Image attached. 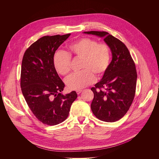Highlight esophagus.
Masks as SVG:
<instances>
[{
	"mask_svg": "<svg viewBox=\"0 0 159 159\" xmlns=\"http://www.w3.org/2000/svg\"><path fill=\"white\" fill-rule=\"evenodd\" d=\"M82 92V90H77L76 91V92H77V94H80Z\"/></svg>",
	"mask_w": 159,
	"mask_h": 159,
	"instance_id": "esophagus-1",
	"label": "esophagus"
}]
</instances>
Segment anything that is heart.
Returning a JSON list of instances; mask_svg holds the SVG:
<instances>
[{
  "instance_id": "heart-1",
  "label": "heart",
  "mask_w": 159,
  "mask_h": 159,
  "mask_svg": "<svg viewBox=\"0 0 159 159\" xmlns=\"http://www.w3.org/2000/svg\"><path fill=\"white\" fill-rule=\"evenodd\" d=\"M70 56L82 59L81 72L73 74L66 79V84L70 90H80L95 81V75L102 77L107 70L110 63V50L104 43L84 38L69 46ZM63 51H57L53 56V64L58 73L62 75L70 70V57Z\"/></svg>"
}]
</instances>
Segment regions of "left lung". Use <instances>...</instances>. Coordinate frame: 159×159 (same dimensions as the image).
Listing matches in <instances>:
<instances>
[{
	"label": "left lung",
	"mask_w": 159,
	"mask_h": 159,
	"mask_svg": "<svg viewBox=\"0 0 159 159\" xmlns=\"http://www.w3.org/2000/svg\"><path fill=\"white\" fill-rule=\"evenodd\" d=\"M84 33L104 38L111 51L112 60L107 70L91 89L94 93L91 110L103 121H116L126 115L134 98L137 80L135 64L126 45L108 32Z\"/></svg>",
	"instance_id": "left-lung-1"
}]
</instances>
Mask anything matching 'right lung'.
I'll list each match as a JSON object with an SVG mask.
<instances>
[{
  "instance_id": "add662e5",
  "label": "right lung",
  "mask_w": 159,
  "mask_h": 159,
  "mask_svg": "<svg viewBox=\"0 0 159 159\" xmlns=\"http://www.w3.org/2000/svg\"><path fill=\"white\" fill-rule=\"evenodd\" d=\"M70 35L43 36L23 55L20 82L23 95L34 115L47 125L63 122L77 98L75 91L62 94L65 85L53 64L56 51Z\"/></svg>"
}]
</instances>
